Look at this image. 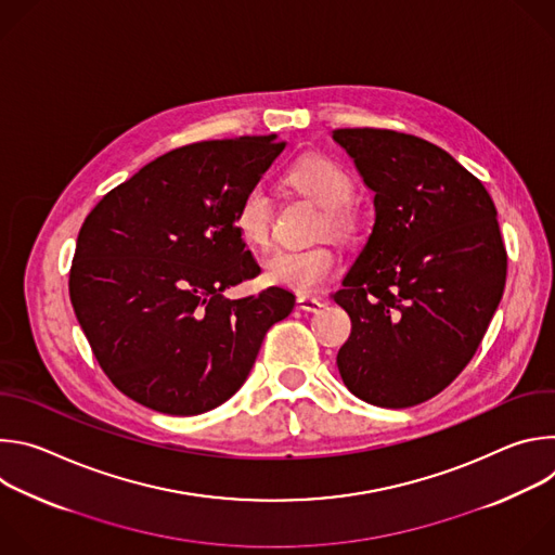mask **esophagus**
Instances as JSON below:
<instances>
[{"label":"esophagus","mask_w":555,"mask_h":555,"mask_svg":"<svg viewBox=\"0 0 555 555\" xmlns=\"http://www.w3.org/2000/svg\"><path fill=\"white\" fill-rule=\"evenodd\" d=\"M296 305H298L302 311H311V313L321 311V309L325 307V302H323L321 298H315V296H298V298H296Z\"/></svg>","instance_id":"34e87169"}]
</instances>
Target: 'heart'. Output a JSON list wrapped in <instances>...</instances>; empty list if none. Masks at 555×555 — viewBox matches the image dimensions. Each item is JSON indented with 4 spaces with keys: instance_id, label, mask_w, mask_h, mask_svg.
<instances>
[{
    "instance_id": "obj_1",
    "label": "heart",
    "mask_w": 555,
    "mask_h": 555,
    "mask_svg": "<svg viewBox=\"0 0 555 555\" xmlns=\"http://www.w3.org/2000/svg\"><path fill=\"white\" fill-rule=\"evenodd\" d=\"M285 182L323 208L319 234H330L338 242H349L358 232V215L351 208L356 184L351 176L325 155H307L289 167ZM234 230L250 248H266L272 232V204L261 186H253L234 210ZM340 268L336 250L327 244L309 248L276 250L263 263L268 285L296 292L300 296L319 292Z\"/></svg>"
}]
</instances>
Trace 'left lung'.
Listing matches in <instances>:
<instances>
[{
  "label": "left lung",
  "mask_w": 555,
  "mask_h": 555,
  "mask_svg": "<svg viewBox=\"0 0 555 555\" xmlns=\"http://www.w3.org/2000/svg\"><path fill=\"white\" fill-rule=\"evenodd\" d=\"M375 193V223L334 300L351 336L336 364L356 398L409 409L477 353L501 302L507 253L496 208L441 146L390 129H336Z\"/></svg>",
  "instance_id": "8db88e82"
}]
</instances>
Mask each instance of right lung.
Returning <instances> with one entry per match:
<instances>
[{"instance_id":"obj_1","label":"right lung","mask_w":555,"mask_h":555,"mask_svg":"<svg viewBox=\"0 0 555 555\" xmlns=\"http://www.w3.org/2000/svg\"><path fill=\"white\" fill-rule=\"evenodd\" d=\"M283 149L274 133L173 149L86 217L72 307L101 369L133 402L178 417L217 409L292 311L283 287L223 296L261 272L232 219Z\"/></svg>"}]
</instances>
